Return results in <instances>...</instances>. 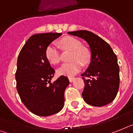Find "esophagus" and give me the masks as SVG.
<instances>
[{"instance_id": "esophagus-1", "label": "esophagus", "mask_w": 133, "mask_h": 133, "mask_svg": "<svg viewBox=\"0 0 133 133\" xmlns=\"http://www.w3.org/2000/svg\"><path fill=\"white\" fill-rule=\"evenodd\" d=\"M69 81H70V82H72L73 80L75 79V77H69Z\"/></svg>"}]
</instances>
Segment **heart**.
Segmentation results:
<instances>
[{
	"instance_id": "heart-1",
	"label": "heart",
	"mask_w": 133,
	"mask_h": 133,
	"mask_svg": "<svg viewBox=\"0 0 133 133\" xmlns=\"http://www.w3.org/2000/svg\"><path fill=\"white\" fill-rule=\"evenodd\" d=\"M60 45L65 50L72 51L69 63L64 64L58 70L59 75H73L78 72L82 64H87L90 60V52L88 49L82 46V42L73 37H65L60 41ZM45 57L51 64H58L60 62V54L57 46L51 43L46 48Z\"/></svg>"
}]
</instances>
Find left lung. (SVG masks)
Returning <instances> with one entry per match:
<instances>
[{
  "label": "left lung",
  "instance_id": "obj_1",
  "mask_svg": "<svg viewBox=\"0 0 133 133\" xmlns=\"http://www.w3.org/2000/svg\"><path fill=\"white\" fill-rule=\"evenodd\" d=\"M68 33L84 39L90 48V64L81 75L85 84L82 93L85 102L95 107L110 103L116 98L119 85L116 55L105 41L92 32L78 30Z\"/></svg>",
  "mask_w": 133,
  "mask_h": 133
}]
</instances>
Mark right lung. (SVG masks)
Masks as SVG:
<instances>
[{"mask_svg":"<svg viewBox=\"0 0 133 133\" xmlns=\"http://www.w3.org/2000/svg\"><path fill=\"white\" fill-rule=\"evenodd\" d=\"M62 33H41L30 37L17 58L16 88L24 105L32 114L49 116L59 112L64 103L69 84L61 75L51 83L55 71L45 57L46 48Z\"/></svg>","mask_w":133,"mask_h":133,"instance_id":"right-lung-1","label":"right lung"}]
</instances>
